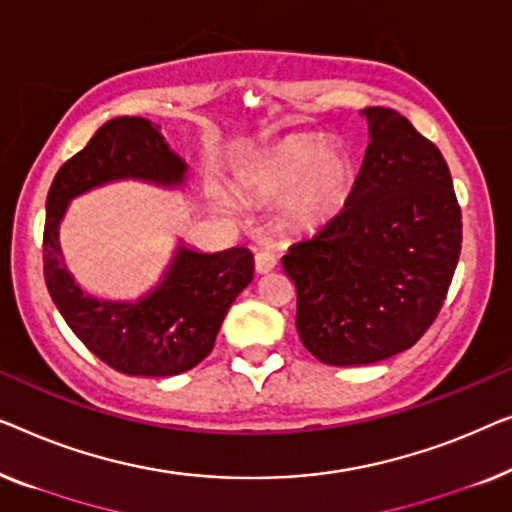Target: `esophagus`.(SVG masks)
<instances>
[{
    "label": "esophagus",
    "instance_id": "esophagus-1",
    "mask_svg": "<svg viewBox=\"0 0 512 512\" xmlns=\"http://www.w3.org/2000/svg\"><path fill=\"white\" fill-rule=\"evenodd\" d=\"M278 264V257L271 253V250H259V253L255 255V269L257 273H269L276 269Z\"/></svg>",
    "mask_w": 512,
    "mask_h": 512
}]
</instances>
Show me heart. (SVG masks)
Masks as SVG:
<instances>
[{"label": "heart", "instance_id": "b5f03b06", "mask_svg": "<svg viewBox=\"0 0 512 512\" xmlns=\"http://www.w3.org/2000/svg\"><path fill=\"white\" fill-rule=\"evenodd\" d=\"M355 164L341 143L290 136L236 169V185L257 199L283 194V218L301 229L327 225L348 204Z\"/></svg>", "mask_w": 512, "mask_h": 512}]
</instances>
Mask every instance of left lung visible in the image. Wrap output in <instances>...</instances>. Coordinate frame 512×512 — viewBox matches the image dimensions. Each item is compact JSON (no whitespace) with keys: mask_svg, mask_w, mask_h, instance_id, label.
<instances>
[{"mask_svg":"<svg viewBox=\"0 0 512 512\" xmlns=\"http://www.w3.org/2000/svg\"><path fill=\"white\" fill-rule=\"evenodd\" d=\"M359 115L369 148L348 204L283 257L301 343L329 366L376 364L420 341L462 250V211L441 150L397 111Z\"/></svg>","mask_w":512,"mask_h":512,"instance_id":"8db88e82","label":"left lung"}]
</instances>
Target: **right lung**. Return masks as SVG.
Segmentation results:
<instances>
[{
	"label": "right lung",
	"instance_id": "obj_1",
	"mask_svg": "<svg viewBox=\"0 0 512 512\" xmlns=\"http://www.w3.org/2000/svg\"><path fill=\"white\" fill-rule=\"evenodd\" d=\"M136 181L162 190H190V167L146 118H115L57 171L46 199L43 273L50 297L90 352L127 376L169 378L190 371L213 350L234 299L253 280L248 248L201 253L176 241L157 283L136 299L85 292L64 264L60 225L76 197Z\"/></svg>",
	"mask_w": 512,
	"mask_h": 512
}]
</instances>
